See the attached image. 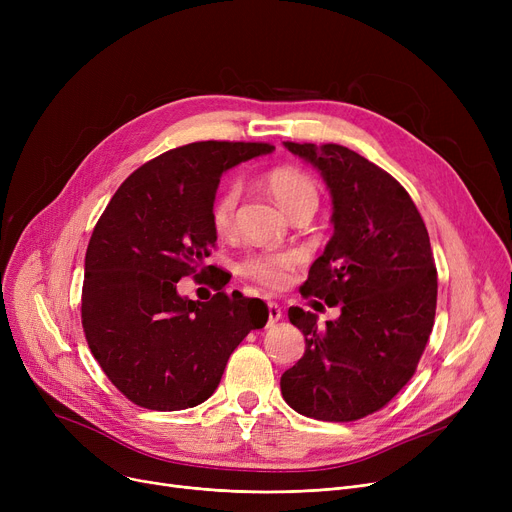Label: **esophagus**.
<instances>
[{
	"instance_id": "1",
	"label": "esophagus",
	"mask_w": 512,
	"mask_h": 512,
	"mask_svg": "<svg viewBox=\"0 0 512 512\" xmlns=\"http://www.w3.org/2000/svg\"><path fill=\"white\" fill-rule=\"evenodd\" d=\"M267 313H270V317H267V326H274L282 319V309L278 303H267Z\"/></svg>"
}]
</instances>
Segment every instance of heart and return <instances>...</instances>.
Wrapping results in <instances>:
<instances>
[{
	"instance_id": "1",
	"label": "heart",
	"mask_w": 512,
	"mask_h": 512,
	"mask_svg": "<svg viewBox=\"0 0 512 512\" xmlns=\"http://www.w3.org/2000/svg\"><path fill=\"white\" fill-rule=\"evenodd\" d=\"M265 186L290 215L303 209H313V211L317 209V203H319L317 182L299 168L282 166V168L270 170L265 174ZM238 199H240V188L236 182H228L218 193V197H215L211 205V222H213V228L220 234L230 232ZM299 261L301 257L297 253H261V255H251L242 261L240 272L263 286L284 288L290 282V274L294 267L299 265Z\"/></svg>"
}]
</instances>
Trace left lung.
<instances>
[{
	"label": "left lung",
	"instance_id": "8db88e82",
	"mask_svg": "<svg viewBox=\"0 0 512 512\" xmlns=\"http://www.w3.org/2000/svg\"><path fill=\"white\" fill-rule=\"evenodd\" d=\"M324 178L334 234L301 286L340 317L290 307L305 355L282 373L288 405L321 421L380 411L415 373L434 328L438 274L421 215L388 172L342 145L284 143ZM313 305H321L319 301Z\"/></svg>",
	"mask_w": 512,
	"mask_h": 512
}]
</instances>
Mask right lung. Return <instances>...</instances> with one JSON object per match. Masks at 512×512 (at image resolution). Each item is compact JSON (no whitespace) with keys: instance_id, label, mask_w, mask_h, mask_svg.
<instances>
[{"instance_id":"obj_1","label":"right lung","mask_w":512,"mask_h":512,"mask_svg":"<svg viewBox=\"0 0 512 512\" xmlns=\"http://www.w3.org/2000/svg\"><path fill=\"white\" fill-rule=\"evenodd\" d=\"M272 151L267 143L184 145L132 172L107 203L85 257L83 328L93 357L134 405H201L234 348L265 326L267 305L228 297L220 276L205 303L180 297L176 286L218 240L211 205L222 174Z\"/></svg>"}]
</instances>
